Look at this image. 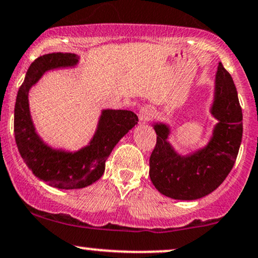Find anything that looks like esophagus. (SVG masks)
<instances>
[{
  "mask_svg": "<svg viewBox=\"0 0 258 258\" xmlns=\"http://www.w3.org/2000/svg\"><path fill=\"white\" fill-rule=\"evenodd\" d=\"M153 116H154V110L151 109L150 107H143L142 109L139 110V120H141L143 123L148 122V121Z\"/></svg>",
  "mask_w": 258,
  "mask_h": 258,
  "instance_id": "obj_1",
  "label": "esophagus"
}]
</instances>
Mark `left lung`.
<instances>
[{
	"label": "left lung",
	"instance_id": "left-lung-1",
	"mask_svg": "<svg viewBox=\"0 0 258 258\" xmlns=\"http://www.w3.org/2000/svg\"><path fill=\"white\" fill-rule=\"evenodd\" d=\"M210 113L219 121L212 138L206 147L188 155L178 154L168 142V125L154 123L157 139L149 161V175L164 196L198 200L216 190L233 168L243 137V113L233 79L221 62Z\"/></svg>",
	"mask_w": 258,
	"mask_h": 258
}]
</instances>
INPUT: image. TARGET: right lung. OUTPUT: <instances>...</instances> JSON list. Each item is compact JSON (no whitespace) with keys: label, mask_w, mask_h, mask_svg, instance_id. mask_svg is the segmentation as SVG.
<instances>
[{"label":"right lung","mask_w":258,"mask_h":258,"mask_svg":"<svg viewBox=\"0 0 258 258\" xmlns=\"http://www.w3.org/2000/svg\"><path fill=\"white\" fill-rule=\"evenodd\" d=\"M78 61L79 57L71 52H52L36 58L18 91L14 109L15 142L24 162L37 178L64 190L83 188L97 181L103 175L111 150L138 121L131 110L104 109L94 137L86 147L71 153L45 144L31 119L29 91L45 72L74 67Z\"/></svg>","instance_id":"right-lung-1"}]
</instances>
